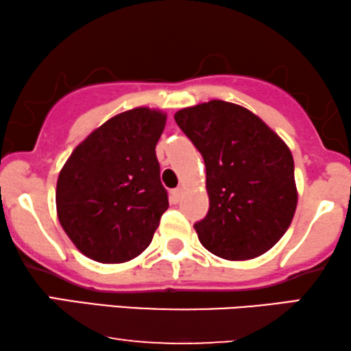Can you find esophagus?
Here are the masks:
<instances>
[{
	"instance_id": "1",
	"label": "esophagus",
	"mask_w": 351,
	"mask_h": 351,
	"mask_svg": "<svg viewBox=\"0 0 351 351\" xmlns=\"http://www.w3.org/2000/svg\"><path fill=\"white\" fill-rule=\"evenodd\" d=\"M182 193H184V189H182V186H177V189L172 190V193H171L172 201H174V203H179V201L182 199Z\"/></svg>"
}]
</instances>
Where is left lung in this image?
I'll list each match as a JSON object with an SVG mask.
<instances>
[{
	"label": "left lung",
	"instance_id": "obj_1",
	"mask_svg": "<svg viewBox=\"0 0 351 351\" xmlns=\"http://www.w3.org/2000/svg\"><path fill=\"white\" fill-rule=\"evenodd\" d=\"M176 123L206 165L209 210L193 227L214 256H262L289 228L297 206L294 160L261 118L210 100L176 113Z\"/></svg>",
	"mask_w": 351,
	"mask_h": 351
}]
</instances>
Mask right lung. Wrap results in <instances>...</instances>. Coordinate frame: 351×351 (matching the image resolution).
Segmentation results:
<instances>
[{"label": "right lung", "instance_id": "add662e5", "mask_svg": "<svg viewBox=\"0 0 351 351\" xmlns=\"http://www.w3.org/2000/svg\"><path fill=\"white\" fill-rule=\"evenodd\" d=\"M166 114L119 113L71 153L57 180L62 228L84 256L102 263L137 257L169 208L155 147Z\"/></svg>", "mask_w": 351, "mask_h": 351}]
</instances>
